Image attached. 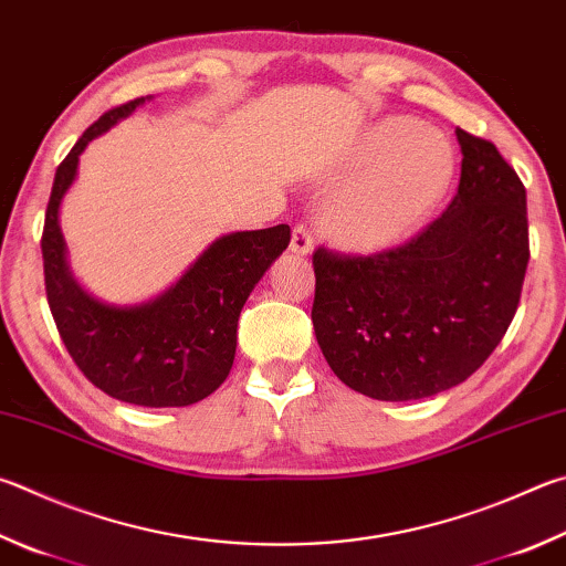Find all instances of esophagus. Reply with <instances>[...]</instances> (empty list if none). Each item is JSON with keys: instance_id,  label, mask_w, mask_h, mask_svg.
<instances>
[{"instance_id": "1", "label": "esophagus", "mask_w": 566, "mask_h": 566, "mask_svg": "<svg viewBox=\"0 0 566 566\" xmlns=\"http://www.w3.org/2000/svg\"><path fill=\"white\" fill-rule=\"evenodd\" d=\"M290 250H292L294 254H302V256H304V254H312V250H314V238H312V232H310V228H306V224H296V228H294Z\"/></svg>"}]
</instances>
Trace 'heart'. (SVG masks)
<instances>
[{
	"mask_svg": "<svg viewBox=\"0 0 566 566\" xmlns=\"http://www.w3.org/2000/svg\"><path fill=\"white\" fill-rule=\"evenodd\" d=\"M455 153L436 128L388 116L366 128L332 172L342 182L322 205V230L346 252H384L406 242L443 200Z\"/></svg>",
	"mask_w": 566,
	"mask_h": 566,
	"instance_id": "heart-1",
	"label": "heart"
}]
</instances>
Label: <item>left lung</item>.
Segmentation results:
<instances>
[{
	"mask_svg": "<svg viewBox=\"0 0 566 566\" xmlns=\"http://www.w3.org/2000/svg\"><path fill=\"white\" fill-rule=\"evenodd\" d=\"M453 202L403 248L314 252L316 342L342 381L418 400L465 381L502 342L530 262L527 192L490 140L455 130Z\"/></svg>",
	"mask_w": 566,
	"mask_h": 566,
	"instance_id": "1",
	"label": "left lung"
}]
</instances>
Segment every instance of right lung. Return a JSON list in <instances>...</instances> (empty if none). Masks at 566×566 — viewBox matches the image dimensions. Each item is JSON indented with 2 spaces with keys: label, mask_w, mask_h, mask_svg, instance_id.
Wrapping results in <instances>:
<instances>
[{
  "label": "right lung",
  "mask_w": 566,
  "mask_h": 566,
  "mask_svg": "<svg viewBox=\"0 0 566 566\" xmlns=\"http://www.w3.org/2000/svg\"><path fill=\"white\" fill-rule=\"evenodd\" d=\"M153 96L104 113L71 148L51 188L41 254L46 300L71 358L91 384L123 403L180 408L208 398L228 378L248 296L290 244V224L228 232L210 242L168 290L138 304L96 300L71 272L61 202L78 176L81 153Z\"/></svg>",
  "instance_id": "1"
}]
</instances>
